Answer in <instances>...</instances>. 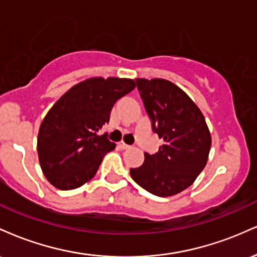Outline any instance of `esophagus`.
Returning a JSON list of instances; mask_svg holds the SVG:
<instances>
[{
	"mask_svg": "<svg viewBox=\"0 0 257 257\" xmlns=\"http://www.w3.org/2000/svg\"><path fill=\"white\" fill-rule=\"evenodd\" d=\"M118 146L120 147V149L122 150H126V149H131V146L129 145H126L125 143H123V141H120V143L118 144Z\"/></svg>",
	"mask_w": 257,
	"mask_h": 257,
	"instance_id": "1",
	"label": "esophagus"
}]
</instances>
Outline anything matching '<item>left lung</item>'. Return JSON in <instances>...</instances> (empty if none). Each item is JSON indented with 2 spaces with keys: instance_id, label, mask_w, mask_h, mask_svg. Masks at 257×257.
I'll list each match as a JSON object with an SVG mask.
<instances>
[{
  "instance_id": "left-lung-1",
  "label": "left lung",
  "mask_w": 257,
  "mask_h": 257,
  "mask_svg": "<svg viewBox=\"0 0 257 257\" xmlns=\"http://www.w3.org/2000/svg\"><path fill=\"white\" fill-rule=\"evenodd\" d=\"M152 131L163 139L155 155L145 152L133 180L147 192L169 197L193 184L204 169L211 137L204 116L190 96L167 79H135Z\"/></svg>"
}]
</instances>
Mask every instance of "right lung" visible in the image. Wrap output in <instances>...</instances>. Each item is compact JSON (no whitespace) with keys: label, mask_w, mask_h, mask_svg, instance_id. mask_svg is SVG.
<instances>
[{"label":"right lung","mask_w":257,"mask_h":257,"mask_svg":"<svg viewBox=\"0 0 257 257\" xmlns=\"http://www.w3.org/2000/svg\"><path fill=\"white\" fill-rule=\"evenodd\" d=\"M135 88L133 79L89 78L73 85L44 117L37 138L42 172L59 190H73L95 175L102 158L114 149L107 134L114 102Z\"/></svg>","instance_id":"1"}]
</instances>
